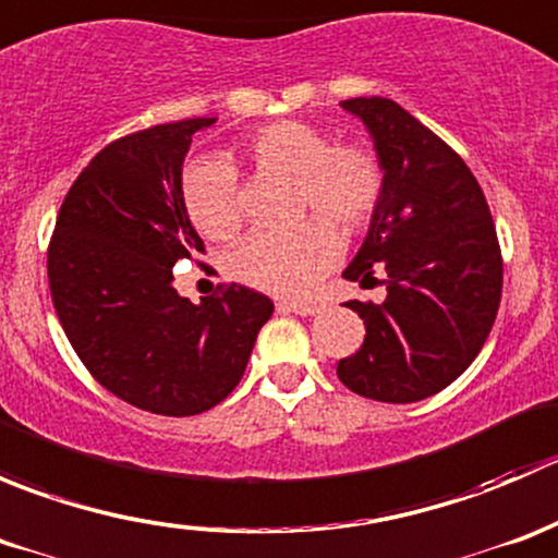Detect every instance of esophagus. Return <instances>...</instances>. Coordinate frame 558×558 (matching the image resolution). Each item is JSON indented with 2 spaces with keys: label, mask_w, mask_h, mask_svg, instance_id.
<instances>
[{
  "label": "esophagus",
  "mask_w": 558,
  "mask_h": 558,
  "mask_svg": "<svg viewBox=\"0 0 558 558\" xmlns=\"http://www.w3.org/2000/svg\"><path fill=\"white\" fill-rule=\"evenodd\" d=\"M278 311L296 313V315H315L324 311V305H320V302H278Z\"/></svg>",
  "instance_id": "obj_1"
}]
</instances>
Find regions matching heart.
<instances>
[{"instance_id": "heart-1", "label": "heart", "mask_w": 558, "mask_h": 558, "mask_svg": "<svg viewBox=\"0 0 558 558\" xmlns=\"http://www.w3.org/2000/svg\"><path fill=\"white\" fill-rule=\"evenodd\" d=\"M240 156L256 170L294 178L296 216L326 217L342 234L362 232L384 196V167L373 150L359 143H331L324 129L305 121L253 129ZM183 205L207 240L227 243L240 232L238 174L221 161L205 159L189 167ZM325 222L311 218L289 232L253 234L229 256V275L267 294H307L340 256L336 228Z\"/></svg>"}]
</instances>
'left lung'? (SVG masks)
<instances>
[{"mask_svg": "<svg viewBox=\"0 0 558 558\" xmlns=\"http://www.w3.org/2000/svg\"><path fill=\"white\" fill-rule=\"evenodd\" d=\"M362 118L384 167V196L345 280L386 275L384 305L348 302L362 348L337 362L351 391L391 404L451 386L481 353L502 296V253L486 196L453 148L384 97L340 102Z\"/></svg>", "mask_w": 558, "mask_h": 558, "instance_id": "left-lung-1", "label": "left lung"}]
</instances>
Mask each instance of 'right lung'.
Returning a JSON list of instances; mask_svg holds the SVG:
<instances>
[{
	"label": "right lung",
	"mask_w": 558,
	"mask_h": 558,
	"mask_svg": "<svg viewBox=\"0 0 558 558\" xmlns=\"http://www.w3.org/2000/svg\"><path fill=\"white\" fill-rule=\"evenodd\" d=\"M213 123H159L99 150L64 196L48 247L66 340L107 391L156 415H196L227 399L275 311L238 283L199 305L172 286L174 264L205 253L180 174L191 137Z\"/></svg>",
	"instance_id": "1"
}]
</instances>
